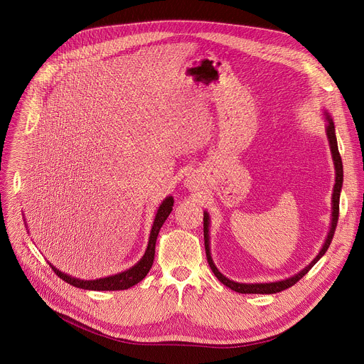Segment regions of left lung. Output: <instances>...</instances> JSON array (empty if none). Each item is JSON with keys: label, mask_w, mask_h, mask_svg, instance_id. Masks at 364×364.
Here are the masks:
<instances>
[{"label": "left lung", "mask_w": 364, "mask_h": 364, "mask_svg": "<svg viewBox=\"0 0 364 364\" xmlns=\"http://www.w3.org/2000/svg\"><path fill=\"white\" fill-rule=\"evenodd\" d=\"M328 119V125H327V136L330 141V146H331V152H333V160H334V166H336V184H334V191H333V220H331V229L330 233L327 236V240L323 246V249L320 250V253L317 255V257L311 262L306 268H304L299 274H296L292 278H288L285 281H279V282H269V284H239V282H233L230 279H228L226 277H223L218 268L215 267L212 256H210V249H209V215L204 213L203 218V230H204V247H205V256H207V262H209V267L212 268L213 274L218 277V279L226 285L228 288L239 292V294H277L281 292L292 285H295L305 274H308V271L313 268L318 261L320 257L327 252L333 237H334V232L337 228V222H338V213H340V191H341V186H343V163H341V157L338 152V145H337V138H336V131H334V124L333 119L327 115Z\"/></svg>", "instance_id": "obj_1"}]
</instances>
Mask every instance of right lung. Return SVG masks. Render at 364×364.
<instances>
[{
  "mask_svg": "<svg viewBox=\"0 0 364 364\" xmlns=\"http://www.w3.org/2000/svg\"><path fill=\"white\" fill-rule=\"evenodd\" d=\"M173 204L174 200L173 197H167L157 212V216H155L154 220V226L151 229V235H149V242H148V247L145 250V255L142 256L141 261L132 267L131 269L114 275V277H108V278H102V279H96V281H80L76 278H72L69 275H65L63 272H60L59 269H56L55 267H51L53 272L63 279L65 282L76 287V288H82V289H93V291H121V289H128L131 287H134L135 284H138L139 281H142L145 278V275L148 274V271L152 267L154 262V255H155V242H157V236L159 232L161 229V226L164 225L166 219L168 218V215L173 210Z\"/></svg>",
  "mask_w": 364,
  "mask_h": 364,
  "instance_id": "right-lung-1",
  "label": "right lung"
}]
</instances>
